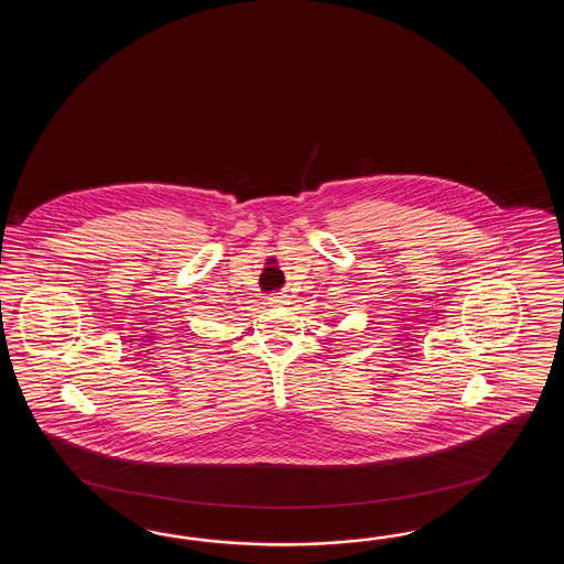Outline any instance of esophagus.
<instances>
[{"label":"esophagus","mask_w":564,"mask_h":564,"mask_svg":"<svg viewBox=\"0 0 564 564\" xmlns=\"http://www.w3.org/2000/svg\"><path fill=\"white\" fill-rule=\"evenodd\" d=\"M268 304L284 306V304H288V296L286 294H270V296H268Z\"/></svg>","instance_id":"34e87169"}]
</instances>
